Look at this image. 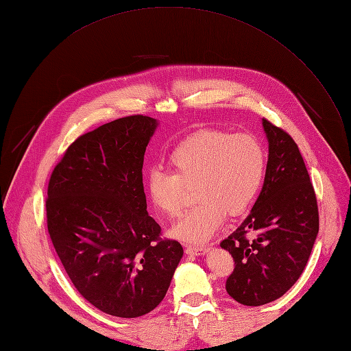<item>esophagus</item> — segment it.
<instances>
[{"label":"esophagus","mask_w":351,"mask_h":351,"mask_svg":"<svg viewBox=\"0 0 351 351\" xmlns=\"http://www.w3.org/2000/svg\"><path fill=\"white\" fill-rule=\"evenodd\" d=\"M185 252L188 254H204L206 252L205 246H197V245H186L185 246Z\"/></svg>","instance_id":"esophagus-1"}]
</instances>
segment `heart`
I'll return each mask as SVG.
<instances>
[{
    "label": "heart",
    "instance_id": "obj_1",
    "mask_svg": "<svg viewBox=\"0 0 351 351\" xmlns=\"http://www.w3.org/2000/svg\"><path fill=\"white\" fill-rule=\"evenodd\" d=\"M168 163L172 173H147V196L159 212L175 217L185 206V188L195 186L199 202L172 226V234L202 243L216 233L226 213L241 215L252 205L265 176L266 152L250 134L204 131L179 143Z\"/></svg>",
    "mask_w": 351,
    "mask_h": 351
}]
</instances>
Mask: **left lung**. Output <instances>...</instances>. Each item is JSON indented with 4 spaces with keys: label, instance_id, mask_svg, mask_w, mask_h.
I'll return each mask as SVG.
<instances>
[{
    "label": "left lung",
    "instance_id": "8db88e82",
    "mask_svg": "<svg viewBox=\"0 0 351 351\" xmlns=\"http://www.w3.org/2000/svg\"><path fill=\"white\" fill-rule=\"evenodd\" d=\"M269 159L252 212L220 247L234 261L226 291L237 303L262 306L298 282L319 233L315 189L296 142L262 119Z\"/></svg>",
    "mask_w": 351,
    "mask_h": 351
}]
</instances>
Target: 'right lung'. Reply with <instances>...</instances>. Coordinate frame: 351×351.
<instances>
[{"label":"right lung","mask_w":351,"mask_h":351,"mask_svg":"<svg viewBox=\"0 0 351 351\" xmlns=\"http://www.w3.org/2000/svg\"><path fill=\"white\" fill-rule=\"evenodd\" d=\"M156 128L132 115L81 135L48 183V233L68 278L92 306L123 319L163 300L183 256L146 210L142 166Z\"/></svg>","instance_id":"1"}]
</instances>
